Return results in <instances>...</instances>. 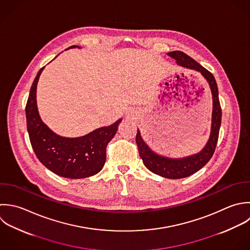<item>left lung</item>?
<instances>
[{"label":"left lung","mask_w":250,"mask_h":250,"mask_svg":"<svg viewBox=\"0 0 250 250\" xmlns=\"http://www.w3.org/2000/svg\"><path fill=\"white\" fill-rule=\"evenodd\" d=\"M167 55L174 58L176 60L177 65L200 72L208 83L212 94V116L210 135L206 146L197 154L178 159L159 155L147 145V143L143 140L141 136L140 130L137 129L136 144L144 166L150 171L162 177L168 179H180L188 177L199 171L203 167H205L209 162V160L213 156L218 140L222 112L219 102L218 87L213 75L183 51H170L167 53Z\"/></svg>","instance_id":"left-lung-1"}]
</instances>
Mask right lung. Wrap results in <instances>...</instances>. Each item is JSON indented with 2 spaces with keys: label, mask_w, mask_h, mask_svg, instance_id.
I'll return each mask as SVG.
<instances>
[{
  "label": "right lung",
  "mask_w": 250,
  "mask_h": 250,
  "mask_svg": "<svg viewBox=\"0 0 250 250\" xmlns=\"http://www.w3.org/2000/svg\"><path fill=\"white\" fill-rule=\"evenodd\" d=\"M75 47L80 46L72 45L69 48ZM43 68L38 72L33 82L25 109L32 148L39 161L59 176L70 179L92 176L103 168L106 147L115 136L122 119L80 137L56 134L42 121L37 107V84Z\"/></svg>",
  "instance_id": "right-lung-1"
}]
</instances>
